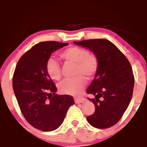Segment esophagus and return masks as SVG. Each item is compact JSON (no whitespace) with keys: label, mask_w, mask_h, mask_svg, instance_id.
Returning <instances> with one entry per match:
<instances>
[{"label":"esophagus","mask_w":147,"mask_h":147,"mask_svg":"<svg viewBox=\"0 0 147 147\" xmlns=\"http://www.w3.org/2000/svg\"><path fill=\"white\" fill-rule=\"evenodd\" d=\"M86 100V98H75V102L76 104H79V103L83 102H85Z\"/></svg>","instance_id":"obj_1"}]
</instances>
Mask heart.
<instances>
[{
  "label": "heart",
  "mask_w": 147,
  "mask_h": 147,
  "mask_svg": "<svg viewBox=\"0 0 147 147\" xmlns=\"http://www.w3.org/2000/svg\"><path fill=\"white\" fill-rule=\"evenodd\" d=\"M61 59L65 61L76 64L75 74L78 76L66 78L59 84L61 93L78 96L83 92L87 80L86 77L91 79L96 75L99 69V61L93 53H88L86 49L78 47H71L60 53ZM45 69L48 76L54 80H60L61 68L59 62L53 58H50L45 64Z\"/></svg>",
  "instance_id": "heart-1"
}]
</instances>
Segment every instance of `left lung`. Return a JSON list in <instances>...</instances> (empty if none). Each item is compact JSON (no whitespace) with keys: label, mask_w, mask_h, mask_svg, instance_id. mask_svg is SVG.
I'll list each match as a JSON object with an SVG mask.
<instances>
[{"label":"left lung","mask_w":147,"mask_h":147,"mask_svg":"<svg viewBox=\"0 0 147 147\" xmlns=\"http://www.w3.org/2000/svg\"><path fill=\"white\" fill-rule=\"evenodd\" d=\"M88 48L99 61V69L87 94L94 95L88 100L94 104L95 111L87 116L92 126L99 129L111 127L118 122L133 96L134 75L125 55L107 39H88L75 42Z\"/></svg>","instance_id":"1"}]
</instances>
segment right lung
Listing matches in <instances>:
<instances>
[{
    "mask_svg": "<svg viewBox=\"0 0 147 147\" xmlns=\"http://www.w3.org/2000/svg\"><path fill=\"white\" fill-rule=\"evenodd\" d=\"M68 43L48 41L33 46L18 61L13 75V89L20 111L34 127L49 132L59 128L74 104L70 95H57L45 64L54 51Z\"/></svg>",
    "mask_w": 147,
    "mask_h": 147,
    "instance_id": "obj_1",
    "label": "right lung"
}]
</instances>
